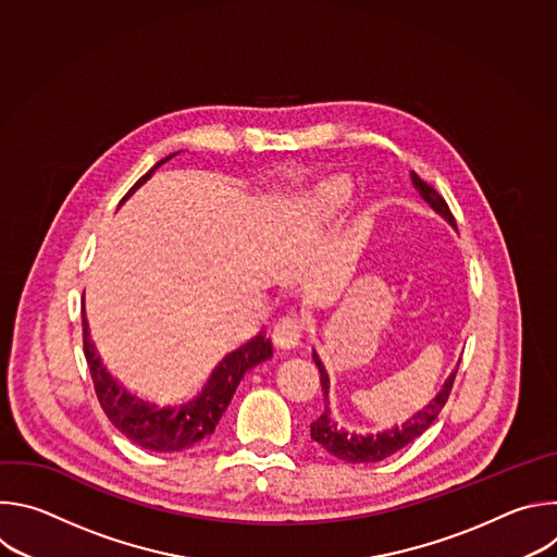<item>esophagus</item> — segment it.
Returning <instances> with one entry per match:
<instances>
[{
	"instance_id": "34e87169",
	"label": "esophagus",
	"mask_w": 557,
	"mask_h": 557,
	"mask_svg": "<svg viewBox=\"0 0 557 557\" xmlns=\"http://www.w3.org/2000/svg\"><path fill=\"white\" fill-rule=\"evenodd\" d=\"M299 337H301V329H299L295 317H284V320H280L275 331H273V342L282 350L297 348L299 346Z\"/></svg>"
}]
</instances>
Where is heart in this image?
Returning <instances> with one entry per match:
<instances>
[{"label":"heart","mask_w":557,"mask_h":557,"mask_svg":"<svg viewBox=\"0 0 557 557\" xmlns=\"http://www.w3.org/2000/svg\"><path fill=\"white\" fill-rule=\"evenodd\" d=\"M352 196V181L344 174L329 176L317 183L301 200V215L306 222L317 224L337 215Z\"/></svg>","instance_id":"b5f03b06"}]
</instances>
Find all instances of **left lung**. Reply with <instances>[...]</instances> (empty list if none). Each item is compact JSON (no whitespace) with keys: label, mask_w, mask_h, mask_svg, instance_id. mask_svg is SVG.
<instances>
[{"label":"left lung","mask_w":557,"mask_h":557,"mask_svg":"<svg viewBox=\"0 0 557 557\" xmlns=\"http://www.w3.org/2000/svg\"><path fill=\"white\" fill-rule=\"evenodd\" d=\"M412 185L419 191V196L441 215L445 218L454 228H456V220L447 207V202L441 198V194L430 187L425 181H421L414 172H412ZM314 366L320 370V381H322V389H324V412L322 417L310 423V438L314 443H320L326 451H331L333 456H337L339 460L346 462H376L383 460L387 456H392L394 451L404 449L408 443H412L414 438H419L441 414V410L445 408L449 392L454 385V376L456 372L445 381V385L441 387V392L436 394V399H432L425 408H421L414 417H410L401 428H392V430H383L379 434H357V432H348L344 428L337 425V421L331 417V408H329V392H331V379L329 372L320 359V355L312 352ZM458 370V368H456Z\"/></svg>","instance_id":"obj_1"}]
</instances>
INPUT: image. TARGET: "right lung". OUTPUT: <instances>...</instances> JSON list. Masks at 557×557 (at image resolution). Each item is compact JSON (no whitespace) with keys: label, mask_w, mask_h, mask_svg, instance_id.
Wrapping results in <instances>:
<instances>
[{"label":"right lung","mask_w":557,"mask_h":557,"mask_svg":"<svg viewBox=\"0 0 557 557\" xmlns=\"http://www.w3.org/2000/svg\"><path fill=\"white\" fill-rule=\"evenodd\" d=\"M178 153V151H176ZM176 153L165 156L163 161H158L145 176L136 181V185L125 194V198L119 202V207L138 189L143 187L153 172L165 165L170 158ZM84 350L90 366L92 383L97 399L108 414L110 423L125 434L132 443L140 445L149 451H183L202 438L211 436L218 421L222 419L224 410L228 408L235 387L240 385L243 376L256 368L258 363L273 357L271 339H267L262 333L253 337L251 342L243 344L240 348L231 350L209 374L200 392H196L189 399L181 404H153L143 399V396L125 389L103 366L101 357L97 355V348L88 333V320L84 312Z\"/></svg>","instance_id":"1"}]
</instances>
